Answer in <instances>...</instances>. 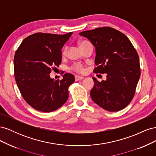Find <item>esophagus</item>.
I'll return each mask as SVG.
<instances>
[{"label":"esophagus","instance_id":"1","mask_svg":"<svg viewBox=\"0 0 156 156\" xmlns=\"http://www.w3.org/2000/svg\"><path fill=\"white\" fill-rule=\"evenodd\" d=\"M83 79V77H81V76H78V75H75V79L76 81H81V80H82Z\"/></svg>","mask_w":156,"mask_h":156}]
</instances>
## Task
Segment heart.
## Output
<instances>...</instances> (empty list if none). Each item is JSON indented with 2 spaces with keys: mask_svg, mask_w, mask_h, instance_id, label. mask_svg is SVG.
Here are the masks:
<instances>
[{
  "mask_svg": "<svg viewBox=\"0 0 156 156\" xmlns=\"http://www.w3.org/2000/svg\"><path fill=\"white\" fill-rule=\"evenodd\" d=\"M88 43L87 41H81L80 42V47H81L82 45H83L84 44H85ZM67 52V48H66L64 49V51H63V54L65 55L66 53ZM72 69L75 71V72H76L77 73H84V72H85V68H84V65H83L81 63H76L73 65V66L72 68Z\"/></svg>",
  "mask_w": 156,
  "mask_h": 156,
  "instance_id": "obj_1",
  "label": "heart"
}]
</instances>
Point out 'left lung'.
Returning <instances> with one entry per match:
<instances>
[{
	"label": "left lung",
	"instance_id": "obj_1",
	"mask_svg": "<svg viewBox=\"0 0 156 156\" xmlns=\"http://www.w3.org/2000/svg\"><path fill=\"white\" fill-rule=\"evenodd\" d=\"M96 48V73H107L106 81L94 85L90 96L96 104L108 111H119L133 99L140 75L139 58L134 47L125 34L113 28L105 27L83 31Z\"/></svg>",
	"mask_w": 156,
	"mask_h": 156
}]
</instances>
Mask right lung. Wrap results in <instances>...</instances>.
Here are the masks:
<instances>
[{
  "label": "right lung",
  "mask_w": 156,
  "mask_h": 156,
  "mask_svg": "<svg viewBox=\"0 0 156 156\" xmlns=\"http://www.w3.org/2000/svg\"><path fill=\"white\" fill-rule=\"evenodd\" d=\"M72 32L63 35L35 33L27 37L14 56V75L23 98L32 108L48 112L58 109L67 101L73 75L65 73L62 80L49 74L62 61V49Z\"/></svg>",
  "instance_id": "add662e5"
}]
</instances>
